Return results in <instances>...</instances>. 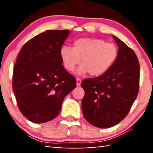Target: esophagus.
I'll use <instances>...</instances> for the list:
<instances>
[{
	"mask_svg": "<svg viewBox=\"0 0 153 153\" xmlns=\"http://www.w3.org/2000/svg\"><path fill=\"white\" fill-rule=\"evenodd\" d=\"M81 83V79L79 78H77L76 79V85H77V86H80Z\"/></svg>",
	"mask_w": 153,
	"mask_h": 153,
	"instance_id": "obj_1",
	"label": "esophagus"
}]
</instances>
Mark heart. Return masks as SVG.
<instances>
[{"mask_svg": "<svg viewBox=\"0 0 153 153\" xmlns=\"http://www.w3.org/2000/svg\"><path fill=\"white\" fill-rule=\"evenodd\" d=\"M118 47L114 43L106 42L101 38H79L74 41L73 47H63L60 57L65 68L74 72L81 62L77 73H87L93 76H99L111 68L118 56Z\"/></svg>", "mask_w": 153, "mask_h": 153, "instance_id": "obj_1", "label": "heart"}]
</instances>
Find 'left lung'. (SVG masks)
I'll list each match as a JSON object with an SVG mask.
<instances>
[{"instance_id":"1","label":"left lung","mask_w":153,"mask_h":153,"mask_svg":"<svg viewBox=\"0 0 153 153\" xmlns=\"http://www.w3.org/2000/svg\"><path fill=\"white\" fill-rule=\"evenodd\" d=\"M118 45V56L111 68L95 78L81 83L85 95L81 102L83 115L93 126L108 128L122 121L137 99L140 68L132 49L113 35Z\"/></svg>"}]
</instances>
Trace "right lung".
I'll use <instances>...</instances> for the list:
<instances>
[{
    "label": "right lung",
    "instance_id": "right-lung-1",
    "mask_svg": "<svg viewBox=\"0 0 153 153\" xmlns=\"http://www.w3.org/2000/svg\"><path fill=\"white\" fill-rule=\"evenodd\" d=\"M69 30H49L27 42L14 65L12 86L18 107L31 122L59 114L65 97L75 88L74 76L62 65L60 50Z\"/></svg>",
    "mask_w": 153,
    "mask_h": 153
}]
</instances>
